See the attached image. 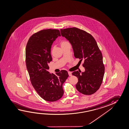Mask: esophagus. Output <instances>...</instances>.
<instances>
[{
  "mask_svg": "<svg viewBox=\"0 0 129 129\" xmlns=\"http://www.w3.org/2000/svg\"><path fill=\"white\" fill-rule=\"evenodd\" d=\"M68 74H69V76H72V72H68Z\"/></svg>",
  "mask_w": 129,
  "mask_h": 129,
  "instance_id": "esophagus-1",
  "label": "esophagus"
}]
</instances>
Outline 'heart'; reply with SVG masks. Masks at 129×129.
I'll list each match as a JSON object with an SVG mask.
<instances>
[{
	"mask_svg": "<svg viewBox=\"0 0 129 129\" xmlns=\"http://www.w3.org/2000/svg\"><path fill=\"white\" fill-rule=\"evenodd\" d=\"M69 43L68 42L66 41H62L61 42V43H60V45H61V46H63V45H64V44H66V43Z\"/></svg>",
	"mask_w": 129,
	"mask_h": 129,
	"instance_id": "heart-1",
	"label": "heart"
}]
</instances>
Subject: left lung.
<instances>
[{
	"label": "left lung",
	"mask_w": 129,
	"mask_h": 129,
	"mask_svg": "<svg viewBox=\"0 0 129 129\" xmlns=\"http://www.w3.org/2000/svg\"><path fill=\"white\" fill-rule=\"evenodd\" d=\"M60 32L71 44L75 57L80 59L79 63L83 62L85 71L72 73L78 79L76 89L82 94H94L102 83L105 70L102 54L95 40L89 33L76 27L60 29Z\"/></svg>",
	"instance_id": "8db88e82"
}]
</instances>
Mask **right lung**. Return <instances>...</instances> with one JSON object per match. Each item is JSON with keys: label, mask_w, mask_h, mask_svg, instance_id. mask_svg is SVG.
I'll use <instances>...</instances> for the list:
<instances>
[{"label": "right lung", "mask_w": 129, "mask_h": 129, "mask_svg": "<svg viewBox=\"0 0 129 129\" xmlns=\"http://www.w3.org/2000/svg\"><path fill=\"white\" fill-rule=\"evenodd\" d=\"M60 36L58 29L41 30L29 38L25 49V63L31 84L42 98L49 102L61 98L63 84L69 76L65 70L56 74L47 71L52 60L51 45Z\"/></svg>", "instance_id": "1"}]
</instances>
